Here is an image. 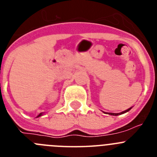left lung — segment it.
I'll list each match as a JSON object with an SVG mask.
<instances>
[{"instance_id": "1", "label": "left lung", "mask_w": 157, "mask_h": 157, "mask_svg": "<svg viewBox=\"0 0 157 157\" xmlns=\"http://www.w3.org/2000/svg\"><path fill=\"white\" fill-rule=\"evenodd\" d=\"M130 109H131V108H130V109H127V110L123 111V112H120V113H112V112H109L108 114L111 115V116H119V115H121V114H123V113H126V112H128V111H130Z\"/></svg>"}]
</instances>
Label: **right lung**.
I'll return each instance as SVG.
<instances>
[{
    "mask_svg": "<svg viewBox=\"0 0 157 157\" xmlns=\"http://www.w3.org/2000/svg\"><path fill=\"white\" fill-rule=\"evenodd\" d=\"M43 115V113H40L39 115H38V116H37V117H39V116H41Z\"/></svg>",
    "mask_w": 157,
    "mask_h": 157,
    "instance_id": "obj_1",
    "label": "right lung"
}]
</instances>
